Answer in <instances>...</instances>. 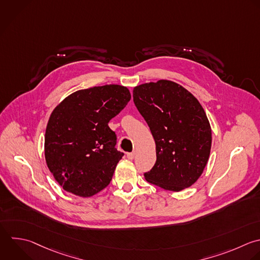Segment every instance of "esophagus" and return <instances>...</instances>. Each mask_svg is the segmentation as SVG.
I'll return each mask as SVG.
<instances>
[{
  "label": "esophagus",
  "mask_w": 260,
  "mask_h": 260,
  "mask_svg": "<svg viewBox=\"0 0 260 260\" xmlns=\"http://www.w3.org/2000/svg\"><path fill=\"white\" fill-rule=\"evenodd\" d=\"M135 155H136V154H135V152H134V151H133V152H128V153H127V157H128V159H131V160H132V159H134Z\"/></svg>",
  "instance_id": "obj_1"
}]
</instances>
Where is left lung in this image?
<instances>
[{"label":"left lung","mask_w":260,"mask_h":260,"mask_svg":"<svg viewBox=\"0 0 260 260\" xmlns=\"http://www.w3.org/2000/svg\"><path fill=\"white\" fill-rule=\"evenodd\" d=\"M134 104L155 141L156 161L147 182L181 191L201 176L210 153L211 129L197 99L181 85L159 80L136 86Z\"/></svg>","instance_id":"obj_1"}]
</instances>
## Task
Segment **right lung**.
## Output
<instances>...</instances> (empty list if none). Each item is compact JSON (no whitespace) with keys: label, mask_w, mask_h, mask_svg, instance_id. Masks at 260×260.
<instances>
[{"label":"right lung","mask_w":260,"mask_h":260,"mask_svg":"<svg viewBox=\"0 0 260 260\" xmlns=\"http://www.w3.org/2000/svg\"><path fill=\"white\" fill-rule=\"evenodd\" d=\"M127 87L81 89L53 111L45 136L47 165L64 190L89 197L106 188L124 155L109 122L128 104Z\"/></svg>","instance_id":"right-lung-1"}]
</instances>
